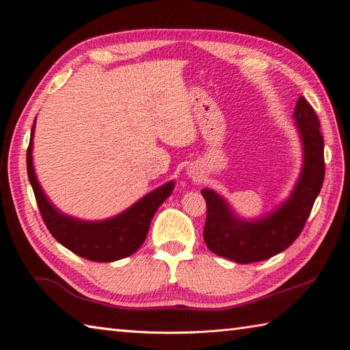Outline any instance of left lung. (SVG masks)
Wrapping results in <instances>:
<instances>
[{"label":"left lung","mask_w":350,"mask_h":350,"mask_svg":"<svg viewBox=\"0 0 350 350\" xmlns=\"http://www.w3.org/2000/svg\"><path fill=\"white\" fill-rule=\"evenodd\" d=\"M293 118L305 157L299 181L282 207L261 220L243 221L230 213L219 194L211 189L201 191L207 207L203 237L217 256L239 264L264 261L291 247L302 232L324 181V140L319 116L304 96L296 102Z\"/></svg>","instance_id":"1"}]
</instances>
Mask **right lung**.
Masks as SVG:
<instances>
[{"label": "right lung", "instance_id": "1", "mask_svg": "<svg viewBox=\"0 0 350 350\" xmlns=\"http://www.w3.org/2000/svg\"><path fill=\"white\" fill-rule=\"evenodd\" d=\"M33 130L35 125L31 129L27 147V175L33 188L40 216L51 235L61 245L90 261L109 262L134 254L144 242L156 210L171 196L175 184L167 183L154 189L153 193L137 201L133 207L125 210L120 216L105 221H83L61 215L42 191L33 171V162H31Z\"/></svg>", "mask_w": 350, "mask_h": 350}]
</instances>
